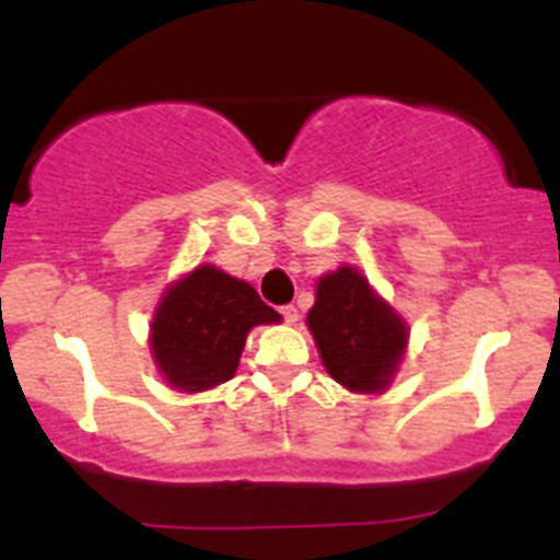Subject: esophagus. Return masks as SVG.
Wrapping results in <instances>:
<instances>
[{"mask_svg": "<svg viewBox=\"0 0 560 560\" xmlns=\"http://www.w3.org/2000/svg\"><path fill=\"white\" fill-rule=\"evenodd\" d=\"M281 316H284L287 325H295L298 316H301V314H298L295 306H281Z\"/></svg>", "mask_w": 560, "mask_h": 560, "instance_id": "esophagus-1", "label": "esophagus"}]
</instances>
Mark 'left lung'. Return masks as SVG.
<instances>
[{"mask_svg": "<svg viewBox=\"0 0 560 560\" xmlns=\"http://www.w3.org/2000/svg\"><path fill=\"white\" fill-rule=\"evenodd\" d=\"M306 325L325 371L349 393L376 395L393 385L409 325L354 265L319 276Z\"/></svg>", "mask_w": 560, "mask_h": 560, "instance_id": "obj_1", "label": "left lung"}]
</instances>
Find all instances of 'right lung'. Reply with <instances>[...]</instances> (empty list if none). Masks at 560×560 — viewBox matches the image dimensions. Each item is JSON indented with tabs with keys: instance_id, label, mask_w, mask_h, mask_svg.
<instances>
[{
	"instance_id": "right-lung-1",
	"label": "right lung",
	"mask_w": 560,
	"mask_h": 560,
	"mask_svg": "<svg viewBox=\"0 0 560 560\" xmlns=\"http://www.w3.org/2000/svg\"><path fill=\"white\" fill-rule=\"evenodd\" d=\"M276 322L281 314L252 284L202 262L162 292L151 319V358L173 389L202 393L233 380L252 327Z\"/></svg>"
}]
</instances>
